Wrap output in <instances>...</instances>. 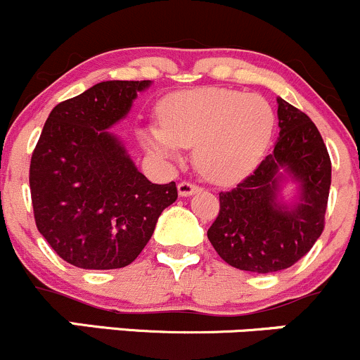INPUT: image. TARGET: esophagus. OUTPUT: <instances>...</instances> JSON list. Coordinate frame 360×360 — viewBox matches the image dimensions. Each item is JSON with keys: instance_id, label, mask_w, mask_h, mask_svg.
Masks as SVG:
<instances>
[{"instance_id": "esophagus-1", "label": "esophagus", "mask_w": 360, "mask_h": 360, "mask_svg": "<svg viewBox=\"0 0 360 360\" xmlns=\"http://www.w3.org/2000/svg\"><path fill=\"white\" fill-rule=\"evenodd\" d=\"M198 190H200L198 184L191 183V181H181V183L177 184V191H179L181 196H190Z\"/></svg>"}]
</instances>
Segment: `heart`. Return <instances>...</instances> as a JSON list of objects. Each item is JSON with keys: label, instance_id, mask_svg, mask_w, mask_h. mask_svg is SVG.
Listing matches in <instances>:
<instances>
[{"label": "heart", "instance_id": "heart-1", "mask_svg": "<svg viewBox=\"0 0 360 360\" xmlns=\"http://www.w3.org/2000/svg\"><path fill=\"white\" fill-rule=\"evenodd\" d=\"M160 120L143 131L146 146L167 158L177 157L181 146H195L196 169L222 184L257 167L276 124L264 98L222 88L169 94L160 103Z\"/></svg>", "mask_w": 360, "mask_h": 360}]
</instances>
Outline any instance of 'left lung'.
Here are the masks:
<instances>
[{"mask_svg":"<svg viewBox=\"0 0 360 360\" xmlns=\"http://www.w3.org/2000/svg\"><path fill=\"white\" fill-rule=\"evenodd\" d=\"M279 138L250 176L219 193V214L207 231L222 260L241 271L267 274L297 264L324 231L331 158L316 124L278 98ZM288 169L302 184L295 210L277 203L278 177Z\"/></svg>","mask_w":360,"mask_h":360,"instance_id":"8db88e82","label":"left lung"}]
</instances>
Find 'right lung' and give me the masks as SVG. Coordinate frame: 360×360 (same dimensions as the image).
Segmentation results:
<instances>
[{
    "mask_svg": "<svg viewBox=\"0 0 360 360\" xmlns=\"http://www.w3.org/2000/svg\"><path fill=\"white\" fill-rule=\"evenodd\" d=\"M150 81H105L53 108L32 151L30 200L37 231L81 269L129 266L177 200L176 183L153 184L107 129Z\"/></svg>",
    "mask_w": 360,
    "mask_h": 360,
    "instance_id": "right-lung-1",
    "label": "right lung"
}]
</instances>
